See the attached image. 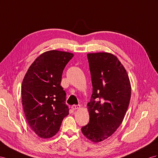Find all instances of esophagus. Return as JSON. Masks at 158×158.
<instances>
[{
	"label": "esophagus",
	"instance_id": "34e87169",
	"mask_svg": "<svg viewBox=\"0 0 158 158\" xmlns=\"http://www.w3.org/2000/svg\"><path fill=\"white\" fill-rule=\"evenodd\" d=\"M71 108H72V110H79V109L80 108V106H77V105H73V106H71Z\"/></svg>",
	"mask_w": 158,
	"mask_h": 158
}]
</instances>
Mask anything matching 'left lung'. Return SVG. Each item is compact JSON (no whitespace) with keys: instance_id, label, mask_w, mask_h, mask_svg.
<instances>
[{"instance_id":"1","label":"left lung","mask_w":158,"mask_h":158,"mask_svg":"<svg viewBox=\"0 0 158 158\" xmlns=\"http://www.w3.org/2000/svg\"><path fill=\"white\" fill-rule=\"evenodd\" d=\"M93 94L87 103L89 122L83 134L95 143L111 136L122 123L131 99V83L126 70L110 52L88 53Z\"/></svg>"}]
</instances>
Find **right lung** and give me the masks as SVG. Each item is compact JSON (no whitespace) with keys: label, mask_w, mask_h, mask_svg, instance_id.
<instances>
[{"label":"right lung","mask_w":158,"mask_h":158,"mask_svg":"<svg viewBox=\"0 0 158 158\" xmlns=\"http://www.w3.org/2000/svg\"><path fill=\"white\" fill-rule=\"evenodd\" d=\"M73 56L56 50L44 52L31 64L23 79L22 102L26 119L41 138L53 137L69 115L66 93L60 81L63 69Z\"/></svg>","instance_id":"obj_1"}]
</instances>
